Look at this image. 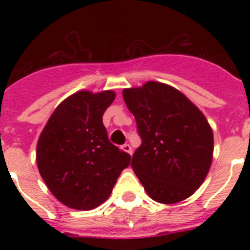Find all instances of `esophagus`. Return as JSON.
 <instances>
[{
	"mask_svg": "<svg viewBox=\"0 0 250 250\" xmlns=\"http://www.w3.org/2000/svg\"><path fill=\"white\" fill-rule=\"evenodd\" d=\"M121 150H123V151H125V152H127V154H130V155H131L132 149H131V146H130L129 144H124L123 146H121Z\"/></svg>",
	"mask_w": 250,
	"mask_h": 250,
	"instance_id": "esophagus-1",
	"label": "esophagus"
}]
</instances>
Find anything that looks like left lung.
<instances>
[{
  "label": "left lung",
  "instance_id": "obj_1",
  "mask_svg": "<svg viewBox=\"0 0 250 250\" xmlns=\"http://www.w3.org/2000/svg\"><path fill=\"white\" fill-rule=\"evenodd\" d=\"M123 98L143 140L131 167L147 195L161 204L193 195L213 160V130L204 114L183 92L158 81L124 89Z\"/></svg>",
  "mask_w": 250,
  "mask_h": 250
}]
</instances>
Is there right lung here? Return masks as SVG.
I'll return each mask as SVG.
<instances>
[{
	"label": "right lung",
	"mask_w": 250,
	"mask_h": 250,
	"mask_svg": "<svg viewBox=\"0 0 250 250\" xmlns=\"http://www.w3.org/2000/svg\"><path fill=\"white\" fill-rule=\"evenodd\" d=\"M112 90H81L57 106L40 134L39 171L59 202L91 210L110 196L130 164V155L110 143L103 115L114 101Z\"/></svg>",
	"instance_id": "add662e5"
}]
</instances>
